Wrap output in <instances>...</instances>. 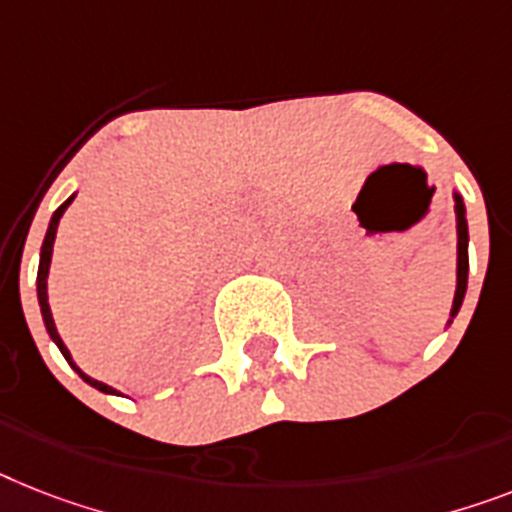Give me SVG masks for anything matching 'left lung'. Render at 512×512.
<instances>
[{
    "label": "left lung",
    "instance_id": "8db88e82",
    "mask_svg": "<svg viewBox=\"0 0 512 512\" xmlns=\"http://www.w3.org/2000/svg\"><path fill=\"white\" fill-rule=\"evenodd\" d=\"M455 198V222H458V274H455V298L453 308H450V322L458 316L460 306H463V298H466L468 287V219H466V204H463V196L453 193Z\"/></svg>",
    "mask_w": 512,
    "mask_h": 512
}]
</instances>
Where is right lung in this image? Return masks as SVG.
<instances>
[{
  "instance_id": "add662e5",
  "label": "right lung",
  "mask_w": 512,
  "mask_h": 512,
  "mask_svg": "<svg viewBox=\"0 0 512 512\" xmlns=\"http://www.w3.org/2000/svg\"><path fill=\"white\" fill-rule=\"evenodd\" d=\"M78 196V193H73V196L67 198L65 204L59 206L57 211L52 214V219H49V230H46V238H44V246H41V259H38V277H36V295H38V306H41V316H44V327L46 332H49V337L54 340V345L59 348V353L65 356V361L70 363L75 369V374H78L83 382H88L91 387H96L99 392H104V395H120V392L114 390V387H109V384L99 382V379L88 377L86 371L80 369L78 363L73 361V356H70V350H67V345L62 342V337H59L57 327H54V316H52V308H49V293H46V280H49V266H52V251H54V238H57V227H59V219H62V214L67 211V206L73 204V198Z\"/></svg>"
}]
</instances>
